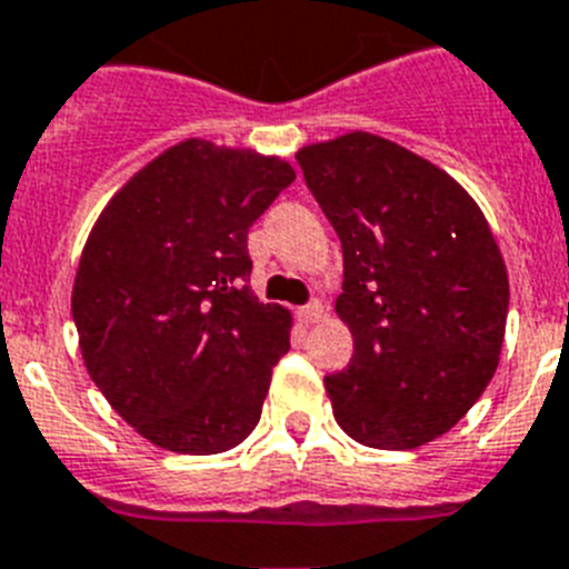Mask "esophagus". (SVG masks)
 Here are the masks:
<instances>
[{
    "label": "esophagus",
    "instance_id": "esophagus-1",
    "mask_svg": "<svg viewBox=\"0 0 569 569\" xmlns=\"http://www.w3.org/2000/svg\"><path fill=\"white\" fill-rule=\"evenodd\" d=\"M299 319H302V322H317L319 317H322V302H317V299H313V302H308V305H302V308H299Z\"/></svg>",
    "mask_w": 569,
    "mask_h": 569
}]
</instances>
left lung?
Wrapping results in <instances>:
<instances>
[{"label": "left lung", "mask_w": 569, "mask_h": 569, "mask_svg": "<svg viewBox=\"0 0 569 569\" xmlns=\"http://www.w3.org/2000/svg\"><path fill=\"white\" fill-rule=\"evenodd\" d=\"M296 162L342 243L337 313L355 358L326 378L337 425L380 450L433 442L482 396L503 349L495 234L457 180L380 136L311 144Z\"/></svg>", "instance_id": "1"}]
</instances>
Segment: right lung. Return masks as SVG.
<instances>
[{
  "mask_svg": "<svg viewBox=\"0 0 569 569\" xmlns=\"http://www.w3.org/2000/svg\"><path fill=\"white\" fill-rule=\"evenodd\" d=\"M293 180L284 159L189 139L92 227L72 290L83 363L159 448L206 457L256 430L290 313L252 293L247 232Z\"/></svg>",
  "mask_w": 569,
  "mask_h": 569,
  "instance_id": "add662e5",
  "label": "right lung"
}]
</instances>
